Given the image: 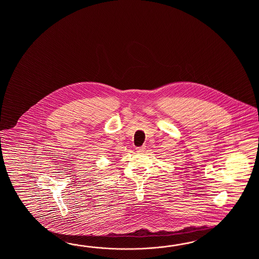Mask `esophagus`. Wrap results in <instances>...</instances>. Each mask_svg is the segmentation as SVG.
<instances>
[{"mask_svg":"<svg viewBox=\"0 0 259 259\" xmlns=\"http://www.w3.org/2000/svg\"><path fill=\"white\" fill-rule=\"evenodd\" d=\"M144 150H145V146L137 147V152H139V153H143V152H144Z\"/></svg>","mask_w":259,"mask_h":259,"instance_id":"34e87169","label":"esophagus"}]
</instances>
